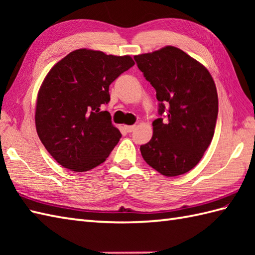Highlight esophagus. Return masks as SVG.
<instances>
[{
  "label": "esophagus",
  "mask_w": 255,
  "mask_h": 255,
  "mask_svg": "<svg viewBox=\"0 0 255 255\" xmlns=\"http://www.w3.org/2000/svg\"><path fill=\"white\" fill-rule=\"evenodd\" d=\"M125 129H126L127 132H132L134 129V125H130V126H125Z\"/></svg>",
  "instance_id": "34e87169"
}]
</instances>
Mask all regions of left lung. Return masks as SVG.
<instances>
[{"label": "left lung", "instance_id": "obj_1", "mask_svg": "<svg viewBox=\"0 0 255 255\" xmlns=\"http://www.w3.org/2000/svg\"><path fill=\"white\" fill-rule=\"evenodd\" d=\"M133 59L159 101L152 138L140 145L142 158L162 175L184 174L203 158L214 137L218 116L214 80L203 64L172 46Z\"/></svg>", "mask_w": 255, "mask_h": 255}]
</instances>
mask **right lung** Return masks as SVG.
Returning a JSON list of instances; mask_svg holds the SVG:
<instances>
[{
	"mask_svg": "<svg viewBox=\"0 0 255 255\" xmlns=\"http://www.w3.org/2000/svg\"><path fill=\"white\" fill-rule=\"evenodd\" d=\"M134 64L131 57L79 49L53 66L38 92L36 129L59 164L84 172L103 163L122 137L102 105L110 85Z\"/></svg>",
	"mask_w": 255,
	"mask_h": 255,
	"instance_id": "right-lung-1",
	"label": "right lung"
}]
</instances>
